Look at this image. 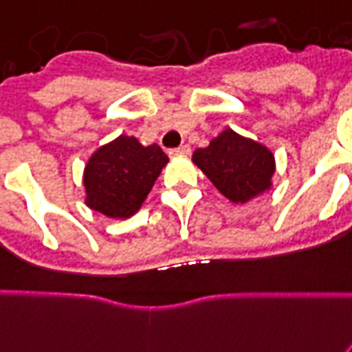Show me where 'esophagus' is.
<instances>
[{
    "instance_id": "esophagus-1",
    "label": "esophagus",
    "mask_w": 352,
    "mask_h": 352,
    "mask_svg": "<svg viewBox=\"0 0 352 352\" xmlns=\"http://www.w3.org/2000/svg\"><path fill=\"white\" fill-rule=\"evenodd\" d=\"M170 156H187V154H190V146L189 145H182L178 146V148H173V151L168 152Z\"/></svg>"
}]
</instances>
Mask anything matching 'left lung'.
Wrapping results in <instances>:
<instances>
[{
  "label": "left lung",
  "mask_w": 352,
  "mask_h": 352,
  "mask_svg": "<svg viewBox=\"0 0 352 352\" xmlns=\"http://www.w3.org/2000/svg\"><path fill=\"white\" fill-rule=\"evenodd\" d=\"M192 162L235 204H246L272 187L274 154L231 128L214 138L209 146L195 151Z\"/></svg>",
  "instance_id": "8db88e82"
}]
</instances>
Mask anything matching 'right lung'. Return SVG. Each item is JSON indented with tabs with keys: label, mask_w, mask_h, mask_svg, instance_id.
Masks as SVG:
<instances>
[{
	"label": "right lung",
	"mask_w": 352,
	"mask_h": 352,
	"mask_svg": "<svg viewBox=\"0 0 352 352\" xmlns=\"http://www.w3.org/2000/svg\"><path fill=\"white\" fill-rule=\"evenodd\" d=\"M167 162L157 145L143 146L135 138L119 135L100 146L86 165V204L110 219L132 217Z\"/></svg>",
	"instance_id": "obj_1"
}]
</instances>
